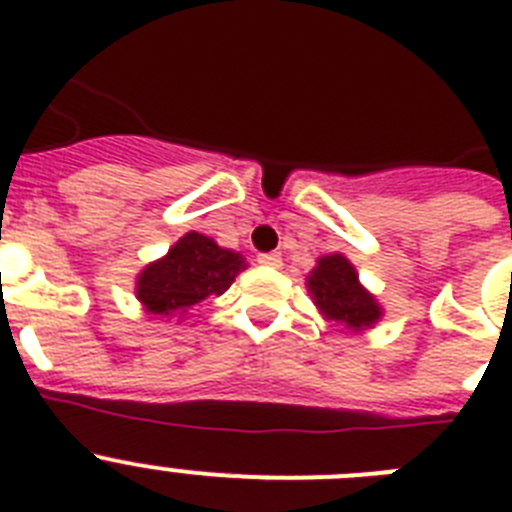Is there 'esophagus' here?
I'll list each match as a JSON object with an SVG mask.
<instances>
[{"label": "esophagus", "instance_id": "esophagus-1", "mask_svg": "<svg viewBox=\"0 0 512 512\" xmlns=\"http://www.w3.org/2000/svg\"><path fill=\"white\" fill-rule=\"evenodd\" d=\"M259 264L271 266V269H279V266H282V259H279V253H261Z\"/></svg>", "mask_w": 512, "mask_h": 512}]
</instances>
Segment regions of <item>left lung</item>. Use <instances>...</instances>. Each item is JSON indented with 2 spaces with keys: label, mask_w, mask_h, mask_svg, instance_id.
Here are the masks:
<instances>
[{
  "label": "left lung",
  "mask_w": 512,
  "mask_h": 512,
  "mask_svg": "<svg viewBox=\"0 0 512 512\" xmlns=\"http://www.w3.org/2000/svg\"><path fill=\"white\" fill-rule=\"evenodd\" d=\"M305 287L325 320L343 325L351 333H364L382 320L384 307L359 282V271L343 253H328L315 261Z\"/></svg>",
  "instance_id": "8db88e82"
}]
</instances>
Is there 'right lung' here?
I'll list each match as a JSON object with an SVG mask.
<instances>
[{
    "instance_id": "add662e5",
    "label": "right lung",
    "mask_w": 512,
    "mask_h": 512,
    "mask_svg": "<svg viewBox=\"0 0 512 512\" xmlns=\"http://www.w3.org/2000/svg\"><path fill=\"white\" fill-rule=\"evenodd\" d=\"M243 253L217 246L210 235L184 233L166 256L151 261L135 277V300L148 315L179 320L210 295L228 292L235 277L246 269Z\"/></svg>"
}]
</instances>
